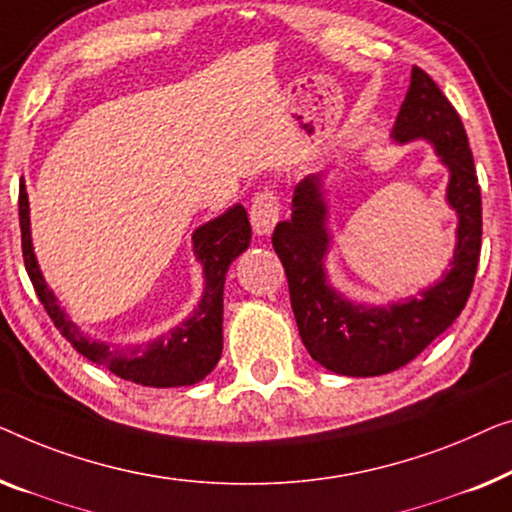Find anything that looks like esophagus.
<instances>
[{
  "label": "esophagus",
  "mask_w": 512,
  "mask_h": 512,
  "mask_svg": "<svg viewBox=\"0 0 512 512\" xmlns=\"http://www.w3.org/2000/svg\"><path fill=\"white\" fill-rule=\"evenodd\" d=\"M250 222H253L255 234L266 236L278 222V194L273 187H262L255 192L253 201H250Z\"/></svg>",
  "instance_id": "34e87169"
}]
</instances>
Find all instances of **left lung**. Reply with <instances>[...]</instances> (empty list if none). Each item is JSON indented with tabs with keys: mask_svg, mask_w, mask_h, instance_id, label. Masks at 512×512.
Listing matches in <instances>:
<instances>
[{
	"mask_svg": "<svg viewBox=\"0 0 512 512\" xmlns=\"http://www.w3.org/2000/svg\"><path fill=\"white\" fill-rule=\"evenodd\" d=\"M394 139H429L450 169L448 201L459 213L452 269L420 299L390 308H364L338 297L322 271L327 250L320 181L294 190L292 218L278 222L271 243L285 266L299 336L315 362L343 376H383L420 355L443 334L471 297L482 241V201L466 129L455 106L427 71L413 67Z\"/></svg>",
	"mask_w": 512,
	"mask_h": 512,
	"instance_id": "left-lung-1",
	"label": "left lung"
}]
</instances>
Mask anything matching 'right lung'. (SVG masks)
I'll return each mask as SVG.
<instances>
[{
    "mask_svg": "<svg viewBox=\"0 0 512 512\" xmlns=\"http://www.w3.org/2000/svg\"><path fill=\"white\" fill-rule=\"evenodd\" d=\"M18 215H20V246L27 276H30L34 292L46 308L48 318L53 320L57 331L74 345L76 352L88 357L115 376L129 383L146 387H181L194 385L215 369L222 355V287L225 273L236 255H241L250 243V222L243 206L229 208L225 215L206 222L194 232V253L204 264L206 290L201 304L192 318H187L181 327L171 334L157 338L153 343L134 345V348H111L95 338L85 336L67 313L57 306L53 292L43 280L37 259H34L30 239V204H27L25 183L20 181L18 192Z\"/></svg>",
    "mask_w": 512,
    "mask_h": 512,
    "instance_id": "1",
    "label": "right lung"
}]
</instances>
